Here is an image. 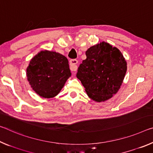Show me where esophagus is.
Masks as SVG:
<instances>
[{
	"label": "esophagus",
	"instance_id": "1",
	"mask_svg": "<svg viewBox=\"0 0 153 153\" xmlns=\"http://www.w3.org/2000/svg\"><path fill=\"white\" fill-rule=\"evenodd\" d=\"M78 61L76 59H72L70 60L69 64H70V69L72 71H76V70L77 69V64Z\"/></svg>",
	"mask_w": 153,
	"mask_h": 153
}]
</instances>
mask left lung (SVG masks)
<instances>
[{
    "instance_id": "left-lung-1",
    "label": "left lung",
    "mask_w": 153,
    "mask_h": 153,
    "mask_svg": "<svg viewBox=\"0 0 153 153\" xmlns=\"http://www.w3.org/2000/svg\"><path fill=\"white\" fill-rule=\"evenodd\" d=\"M76 76L90 98L97 102L112 97L122 85L127 62L120 51L106 42L88 48Z\"/></svg>"
}]
</instances>
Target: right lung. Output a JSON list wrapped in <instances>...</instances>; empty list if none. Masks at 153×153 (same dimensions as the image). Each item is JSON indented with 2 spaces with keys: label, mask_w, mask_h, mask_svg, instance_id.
<instances>
[{
  "label": "right lung",
  "mask_w": 153,
  "mask_h": 153,
  "mask_svg": "<svg viewBox=\"0 0 153 153\" xmlns=\"http://www.w3.org/2000/svg\"><path fill=\"white\" fill-rule=\"evenodd\" d=\"M71 75L67 58L48 50L41 51L35 55L26 69L31 88L43 98L56 96Z\"/></svg>",
  "instance_id": "right-lung-1"
}]
</instances>
